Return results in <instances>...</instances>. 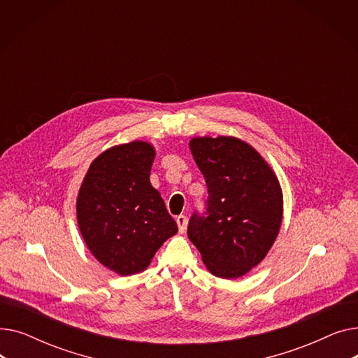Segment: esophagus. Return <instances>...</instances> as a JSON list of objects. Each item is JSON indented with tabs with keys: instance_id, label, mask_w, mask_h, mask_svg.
<instances>
[{
	"instance_id": "1",
	"label": "esophagus",
	"mask_w": 358,
	"mask_h": 358,
	"mask_svg": "<svg viewBox=\"0 0 358 358\" xmlns=\"http://www.w3.org/2000/svg\"><path fill=\"white\" fill-rule=\"evenodd\" d=\"M177 224H178V231L180 234H184L185 232V224H187V217L184 215H180L177 216Z\"/></svg>"
}]
</instances>
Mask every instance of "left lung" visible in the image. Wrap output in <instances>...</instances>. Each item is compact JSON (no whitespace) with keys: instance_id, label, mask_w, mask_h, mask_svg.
<instances>
[{"instance_id":"obj_1","label":"left lung","mask_w":358,"mask_h":358,"mask_svg":"<svg viewBox=\"0 0 358 358\" xmlns=\"http://www.w3.org/2000/svg\"><path fill=\"white\" fill-rule=\"evenodd\" d=\"M193 158L208 185L206 212L193 213L189 239L208 270L238 278L264 259L283 219V193L270 165L238 138H193Z\"/></svg>"}]
</instances>
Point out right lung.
I'll return each mask as SVG.
<instances>
[{
  "label": "right lung",
  "mask_w": 358,
  "mask_h": 358,
  "mask_svg": "<svg viewBox=\"0 0 358 358\" xmlns=\"http://www.w3.org/2000/svg\"><path fill=\"white\" fill-rule=\"evenodd\" d=\"M154 146L134 141L94 159L77 199V219L91 254L120 275L143 271L178 232L149 176Z\"/></svg>",
  "instance_id": "1"
}]
</instances>
